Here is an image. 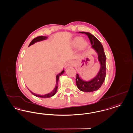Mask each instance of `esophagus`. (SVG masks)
Masks as SVG:
<instances>
[{"mask_svg":"<svg viewBox=\"0 0 133 133\" xmlns=\"http://www.w3.org/2000/svg\"><path fill=\"white\" fill-rule=\"evenodd\" d=\"M74 65L73 62H69L67 64V66H73Z\"/></svg>","mask_w":133,"mask_h":133,"instance_id":"1","label":"esophagus"}]
</instances>
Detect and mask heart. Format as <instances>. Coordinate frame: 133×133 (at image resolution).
<instances>
[{
	"instance_id": "heart-1",
	"label": "heart",
	"mask_w": 133,
	"mask_h": 133,
	"mask_svg": "<svg viewBox=\"0 0 133 133\" xmlns=\"http://www.w3.org/2000/svg\"><path fill=\"white\" fill-rule=\"evenodd\" d=\"M73 48H79V50L83 51H84L88 45V43L83 39L82 37H76L73 39L72 43Z\"/></svg>"
}]
</instances>
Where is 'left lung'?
Returning a JSON list of instances; mask_svg holds the SVG:
<instances>
[{
	"label": "left lung",
	"mask_w": 133,
	"mask_h": 133,
	"mask_svg": "<svg viewBox=\"0 0 133 133\" xmlns=\"http://www.w3.org/2000/svg\"><path fill=\"white\" fill-rule=\"evenodd\" d=\"M88 36L90 40L91 48L95 50L98 54V60L100 63L101 68L97 74L92 79L85 81L83 80L79 75L77 74L76 79L78 88L84 92H92L98 90L103 83L106 76V59L105 54L102 45L94 35L88 32H80Z\"/></svg>",
	"instance_id": "obj_1"
}]
</instances>
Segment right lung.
Returning <instances> with one entry per match:
<instances>
[{"label": "right lung", "instance_id": "obj_1", "mask_svg": "<svg viewBox=\"0 0 133 133\" xmlns=\"http://www.w3.org/2000/svg\"><path fill=\"white\" fill-rule=\"evenodd\" d=\"M48 37H45V36H39V37H37L35 38L34 39H33L32 41V42H31V43H30L29 46H30V45H31L32 44H34L35 43H37V42H40V41H42L43 40H45V39H46L48 38ZM65 72L64 70L58 75H57L56 78V86L55 87V88L51 92L48 93V94H45L44 95H37L36 94H35L34 92H32L31 90H30V91L32 93V94L33 95H34L36 96H37V97H42V98H48V97H51L52 96L55 95V94L56 93V91L57 90V88H58V82L59 78V77L60 76H61L64 73V72Z\"/></svg>", "mask_w": 133, "mask_h": 133}]
</instances>
